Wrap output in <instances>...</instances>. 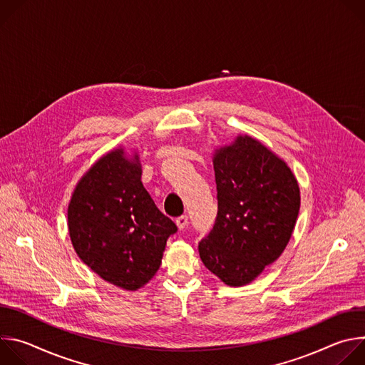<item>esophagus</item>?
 Here are the masks:
<instances>
[{"instance_id":"34e87169","label":"esophagus","mask_w":365,"mask_h":365,"mask_svg":"<svg viewBox=\"0 0 365 365\" xmlns=\"http://www.w3.org/2000/svg\"><path fill=\"white\" fill-rule=\"evenodd\" d=\"M187 224H189V220H187L186 215H182V217H179V218L176 220V225H178V228H179L180 231H183V230L187 227Z\"/></svg>"}]
</instances>
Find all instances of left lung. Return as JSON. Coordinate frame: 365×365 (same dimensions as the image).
Listing matches in <instances>:
<instances>
[{"label":"left lung","mask_w":365,"mask_h":365,"mask_svg":"<svg viewBox=\"0 0 365 365\" xmlns=\"http://www.w3.org/2000/svg\"><path fill=\"white\" fill-rule=\"evenodd\" d=\"M218 214L199 242L205 267L227 286L251 283L284 251L296 225L300 190L290 168L250 135L215 150Z\"/></svg>","instance_id":"8db88e82"}]
</instances>
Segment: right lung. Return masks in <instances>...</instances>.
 <instances>
[{"label": "right lung", "instance_id": "add662e5", "mask_svg": "<svg viewBox=\"0 0 365 365\" xmlns=\"http://www.w3.org/2000/svg\"><path fill=\"white\" fill-rule=\"evenodd\" d=\"M68 228L82 262L99 277L137 290L159 270L176 224L162 214L141 183L138 154L123 147L95 162L78 182Z\"/></svg>", "mask_w": 365, "mask_h": 365}]
</instances>
